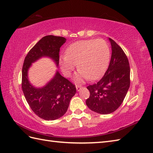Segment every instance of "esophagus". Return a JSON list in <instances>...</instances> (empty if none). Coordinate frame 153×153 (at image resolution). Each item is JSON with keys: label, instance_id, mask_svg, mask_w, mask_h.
<instances>
[{"label": "esophagus", "instance_id": "1", "mask_svg": "<svg viewBox=\"0 0 153 153\" xmlns=\"http://www.w3.org/2000/svg\"><path fill=\"white\" fill-rule=\"evenodd\" d=\"M76 88L77 91H79L81 89H82V87L81 86H79V85H76Z\"/></svg>", "mask_w": 153, "mask_h": 153}]
</instances>
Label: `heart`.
Wrapping results in <instances>:
<instances>
[{
	"label": "heart",
	"instance_id": "heart-1",
	"mask_svg": "<svg viewBox=\"0 0 153 153\" xmlns=\"http://www.w3.org/2000/svg\"><path fill=\"white\" fill-rule=\"evenodd\" d=\"M109 57V48L104 40H80L68 47L66 56L60 57L59 63L66 76L70 75L78 63L79 71L74 79L79 82L98 79L106 69Z\"/></svg>",
	"mask_w": 153,
	"mask_h": 153
}]
</instances>
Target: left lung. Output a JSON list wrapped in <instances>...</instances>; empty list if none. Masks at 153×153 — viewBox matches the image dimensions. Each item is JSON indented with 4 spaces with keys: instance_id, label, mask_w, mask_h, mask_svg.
<instances>
[{
    "instance_id": "obj_1",
    "label": "left lung",
    "mask_w": 153,
    "mask_h": 153,
    "mask_svg": "<svg viewBox=\"0 0 153 153\" xmlns=\"http://www.w3.org/2000/svg\"><path fill=\"white\" fill-rule=\"evenodd\" d=\"M109 65L102 79L87 87L90 96L86 100L88 107L97 113H112L120 107L130 84V69L125 53L113 40Z\"/></svg>"
}]
</instances>
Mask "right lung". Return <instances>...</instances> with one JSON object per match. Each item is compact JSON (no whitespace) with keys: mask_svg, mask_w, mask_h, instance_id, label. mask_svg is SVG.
Instances as JSON below:
<instances>
[{"mask_svg":"<svg viewBox=\"0 0 153 153\" xmlns=\"http://www.w3.org/2000/svg\"><path fill=\"white\" fill-rule=\"evenodd\" d=\"M66 40L62 36H44L29 51L23 63V92L30 108L44 120H54L65 114L71 98L76 94V88L58 70L45 86L35 87L29 80L28 72L32 64L42 57H48L58 67L59 49Z\"/></svg>","mask_w":153,"mask_h":153,"instance_id":"obj_1","label":"right lung"}]
</instances>
